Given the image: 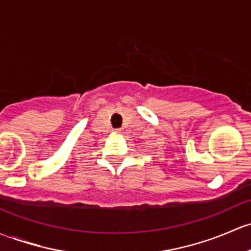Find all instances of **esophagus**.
<instances>
[{"label":"esophagus","mask_w":251,"mask_h":251,"mask_svg":"<svg viewBox=\"0 0 251 251\" xmlns=\"http://www.w3.org/2000/svg\"><path fill=\"white\" fill-rule=\"evenodd\" d=\"M114 132L115 133H121V132H123V130H121V128H115Z\"/></svg>","instance_id":"esophagus-1"}]
</instances>
